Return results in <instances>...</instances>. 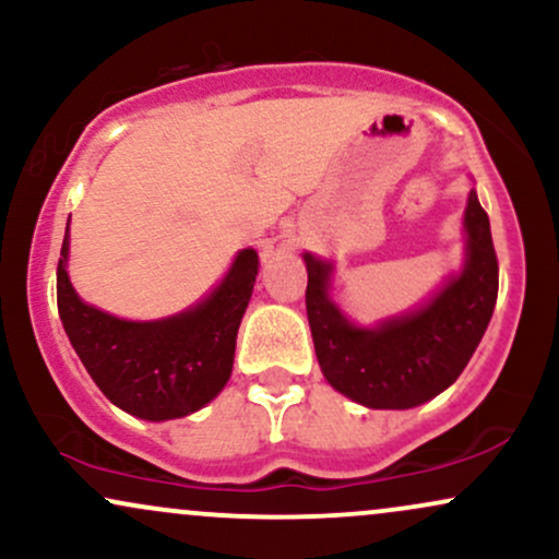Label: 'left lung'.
Wrapping results in <instances>:
<instances>
[{
	"label": "left lung",
	"mask_w": 559,
	"mask_h": 559,
	"mask_svg": "<svg viewBox=\"0 0 559 559\" xmlns=\"http://www.w3.org/2000/svg\"><path fill=\"white\" fill-rule=\"evenodd\" d=\"M314 354L333 390L367 408L421 406L459 380L479 346L497 301V258L476 190L463 211V262L419 305L356 322L335 299V265L301 254Z\"/></svg>",
	"instance_id": "8db88e82"
}]
</instances>
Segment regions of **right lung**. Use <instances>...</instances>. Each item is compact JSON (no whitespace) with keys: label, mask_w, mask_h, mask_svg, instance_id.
Wrapping results in <instances>:
<instances>
[{"label":"right lung","mask_w":559,"mask_h":559,"mask_svg":"<svg viewBox=\"0 0 559 559\" xmlns=\"http://www.w3.org/2000/svg\"><path fill=\"white\" fill-rule=\"evenodd\" d=\"M70 221L57 267V305L67 338L114 406L145 421H169L205 408L226 388L237 333L250 305L260 258L234 254L203 299L158 320H127L87 305L72 286Z\"/></svg>","instance_id":"add662e5"}]
</instances>
